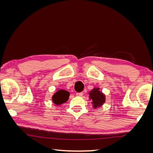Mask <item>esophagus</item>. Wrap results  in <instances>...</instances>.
Segmentation results:
<instances>
[{
  "label": "esophagus",
  "instance_id": "esophagus-1",
  "mask_svg": "<svg viewBox=\"0 0 153 153\" xmlns=\"http://www.w3.org/2000/svg\"><path fill=\"white\" fill-rule=\"evenodd\" d=\"M76 95L77 96H83V92H76Z\"/></svg>",
  "mask_w": 153,
  "mask_h": 153
}]
</instances>
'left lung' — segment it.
I'll return each mask as SVG.
<instances>
[{
	"label": "left lung",
	"mask_w": 153,
	"mask_h": 153,
	"mask_svg": "<svg viewBox=\"0 0 153 153\" xmlns=\"http://www.w3.org/2000/svg\"><path fill=\"white\" fill-rule=\"evenodd\" d=\"M89 98L92 100V104L94 108L100 107L105 102V96L100 92V88H94L89 92Z\"/></svg>",
	"instance_id": "obj_1"
}]
</instances>
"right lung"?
Instances as JSON below:
<instances>
[{
  "label": "right lung",
  "instance_id": "1",
  "mask_svg": "<svg viewBox=\"0 0 153 153\" xmlns=\"http://www.w3.org/2000/svg\"><path fill=\"white\" fill-rule=\"evenodd\" d=\"M69 92L65 90H58L52 96V101L55 105H61L66 103L69 99Z\"/></svg>",
  "mask_w": 153,
  "mask_h": 153
}]
</instances>
